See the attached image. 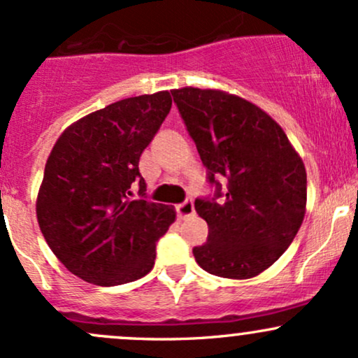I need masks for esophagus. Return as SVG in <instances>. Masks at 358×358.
Returning a JSON list of instances; mask_svg holds the SVG:
<instances>
[{
  "mask_svg": "<svg viewBox=\"0 0 358 358\" xmlns=\"http://www.w3.org/2000/svg\"><path fill=\"white\" fill-rule=\"evenodd\" d=\"M176 209V215H178L180 219H187L190 217V215L195 214V207H194V200H185V202L178 203V206L175 207Z\"/></svg>",
  "mask_w": 358,
  "mask_h": 358,
  "instance_id": "34e87169",
  "label": "esophagus"
}]
</instances>
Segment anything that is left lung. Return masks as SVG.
<instances>
[{"label": "left lung", "instance_id": "1", "mask_svg": "<svg viewBox=\"0 0 358 358\" xmlns=\"http://www.w3.org/2000/svg\"><path fill=\"white\" fill-rule=\"evenodd\" d=\"M173 101L214 195L195 199L209 236L194 257L206 272L251 278L282 257L306 212V168L272 117L217 90H173Z\"/></svg>", "mask_w": 358, "mask_h": 358}]
</instances>
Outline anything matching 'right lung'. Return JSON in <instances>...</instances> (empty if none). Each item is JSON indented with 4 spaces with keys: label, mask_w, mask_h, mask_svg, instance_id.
I'll use <instances>...</instances> for the list:
<instances>
[{
    "label": "right lung",
    "mask_w": 358,
    "mask_h": 358,
    "mask_svg": "<svg viewBox=\"0 0 358 358\" xmlns=\"http://www.w3.org/2000/svg\"><path fill=\"white\" fill-rule=\"evenodd\" d=\"M170 108L168 92L125 98L71 125L50 151L38 226L59 262L90 284L112 287L151 272L156 243L175 221L173 207L148 200L139 173Z\"/></svg>",
    "instance_id": "right-lung-1"
}]
</instances>
